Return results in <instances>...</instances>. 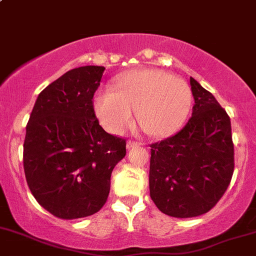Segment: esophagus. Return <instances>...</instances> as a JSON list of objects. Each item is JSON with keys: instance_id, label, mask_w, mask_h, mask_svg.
Segmentation results:
<instances>
[{"instance_id": "obj_1", "label": "esophagus", "mask_w": 256, "mask_h": 256, "mask_svg": "<svg viewBox=\"0 0 256 256\" xmlns=\"http://www.w3.org/2000/svg\"><path fill=\"white\" fill-rule=\"evenodd\" d=\"M140 144H141V143H138V142H134V141H128V143H126V147H128V150H130V148L138 147Z\"/></svg>"}]
</instances>
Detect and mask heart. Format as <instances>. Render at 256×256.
Masks as SVG:
<instances>
[{
    "mask_svg": "<svg viewBox=\"0 0 256 256\" xmlns=\"http://www.w3.org/2000/svg\"><path fill=\"white\" fill-rule=\"evenodd\" d=\"M193 94L184 80L159 69L128 72L113 90H102L94 100V110L106 130L120 134L132 120L148 136H169L190 113Z\"/></svg>",
    "mask_w": 256,
    "mask_h": 256,
    "instance_id": "1",
    "label": "heart"
}]
</instances>
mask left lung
Here are the masks:
<instances>
[{
  "instance_id": "left-lung-1",
  "label": "left lung",
  "mask_w": 256,
  "mask_h": 256,
  "mask_svg": "<svg viewBox=\"0 0 256 256\" xmlns=\"http://www.w3.org/2000/svg\"><path fill=\"white\" fill-rule=\"evenodd\" d=\"M192 116L174 136L150 144V193L164 214L194 218L216 206L231 182V120L215 97L190 78Z\"/></svg>"
}]
</instances>
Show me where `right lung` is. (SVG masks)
<instances>
[{
  "mask_svg": "<svg viewBox=\"0 0 256 256\" xmlns=\"http://www.w3.org/2000/svg\"><path fill=\"white\" fill-rule=\"evenodd\" d=\"M104 66L66 72L38 94L26 125L24 172L38 203L64 220L96 214L106 204L126 141L98 122L94 94Z\"/></svg>",
  "mask_w": 256,
  "mask_h": 256,
  "instance_id": "1",
  "label": "right lung"
}]
</instances>
